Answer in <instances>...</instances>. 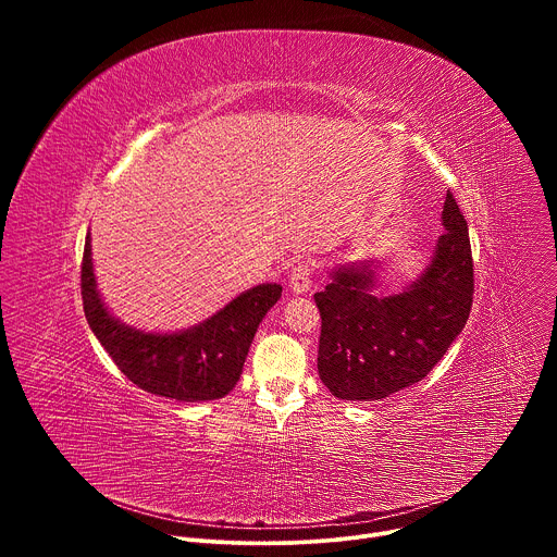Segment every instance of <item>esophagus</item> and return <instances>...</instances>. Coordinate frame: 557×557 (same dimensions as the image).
<instances>
[{
    "instance_id": "1",
    "label": "esophagus",
    "mask_w": 557,
    "mask_h": 557,
    "mask_svg": "<svg viewBox=\"0 0 557 557\" xmlns=\"http://www.w3.org/2000/svg\"><path fill=\"white\" fill-rule=\"evenodd\" d=\"M312 271H310V267L308 264H297L295 269H293V273H290V277H288V286H290V290L295 293V295H304V293H308V288H310V284H312Z\"/></svg>"
}]
</instances>
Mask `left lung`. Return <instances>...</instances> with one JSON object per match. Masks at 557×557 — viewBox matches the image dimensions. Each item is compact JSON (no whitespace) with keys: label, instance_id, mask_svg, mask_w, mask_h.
<instances>
[{"label":"left lung","instance_id":"8db88e82","mask_svg":"<svg viewBox=\"0 0 557 557\" xmlns=\"http://www.w3.org/2000/svg\"><path fill=\"white\" fill-rule=\"evenodd\" d=\"M443 233L423 271L399 293H376L379 260L331 271L314 293L322 314L317 370L344 401H381L419 383L462 333L473 299L469 231L447 191Z\"/></svg>","mask_w":557,"mask_h":557}]
</instances>
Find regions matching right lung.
Returning a JSON list of instances; mask_svg holds the SVG:
<instances>
[{
	"label": "right lung",
	"instance_id": "right-lung-1",
	"mask_svg": "<svg viewBox=\"0 0 557 557\" xmlns=\"http://www.w3.org/2000/svg\"><path fill=\"white\" fill-rule=\"evenodd\" d=\"M82 295L92 333L134 385L172 401L198 404L222 399L240 381L258 326L282 297V286L269 282L247 288L205 322L183 331H143L121 322L106 306L88 233Z\"/></svg>",
	"mask_w": 557,
	"mask_h": 557
}]
</instances>
